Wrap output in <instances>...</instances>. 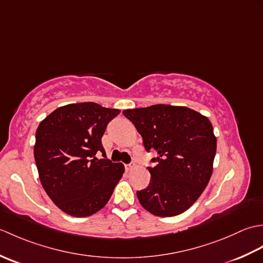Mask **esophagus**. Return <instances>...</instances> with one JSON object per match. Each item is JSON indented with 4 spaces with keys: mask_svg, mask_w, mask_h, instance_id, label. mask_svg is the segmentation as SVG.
Here are the masks:
<instances>
[{
    "mask_svg": "<svg viewBox=\"0 0 263 263\" xmlns=\"http://www.w3.org/2000/svg\"><path fill=\"white\" fill-rule=\"evenodd\" d=\"M135 167H136L135 163H131V164H127V165H125V168H126L127 171H130V170H132V168H135Z\"/></svg>",
    "mask_w": 263,
    "mask_h": 263,
    "instance_id": "1",
    "label": "esophagus"
}]
</instances>
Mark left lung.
<instances>
[{"label":"left lung","mask_w":263,"mask_h":263,"mask_svg":"<svg viewBox=\"0 0 263 263\" xmlns=\"http://www.w3.org/2000/svg\"><path fill=\"white\" fill-rule=\"evenodd\" d=\"M142 137L155 167L149 185L137 191L141 205L158 217H173L187 210L208 184L217 140L210 121L184 106L153 105L123 110Z\"/></svg>","instance_id":"1"}]
</instances>
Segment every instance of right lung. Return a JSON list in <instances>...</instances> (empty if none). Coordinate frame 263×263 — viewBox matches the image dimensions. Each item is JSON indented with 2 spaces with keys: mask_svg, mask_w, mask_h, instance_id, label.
Wrapping results in <instances>:
<instances>
[{
  "mask_svg": "<svg viewBox=\"0 0 263 263\" xmlns=\"http://www.w3.org/2000/svg\"><path fill=\"white\" fill-rule=\"evenodd\" d=\"M119 109L96 103L70 104L41 122L33 148L39 178L65 214L88 217L108 202L124 166L106 159L102 137ZM104 157L97 160L96 154Z\"/></svg>",
  "mask_w": 263,
  "mask_h": 263,
  "instance_id": "obj_1",
  "label": "right lung"
}]
</instances>
